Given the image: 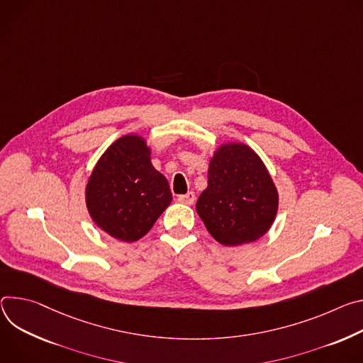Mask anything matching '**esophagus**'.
<instances>
[{"label":"esophagus","mask_w":363,"mask_h":363,"mask_svg":"<svg viewBox=\"0 0 363 363\" xmlns=\"http://www.w3.org/2000/svg\"><path fill=\"white\" fill-rule=\"evenodd\" d=\"M177 200H179L180 203H184V205H193L194 200H196V196H194L193 191H189V193H186V194H180V196L177 197Z\"/></svg>","instance_id":"1"}]
</instances>
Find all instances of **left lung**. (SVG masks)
<instances>
[{"label":"left lung","instance_id":"8db88e82","mask_svg":"<svg viewBox=\"0 0 363 363\" xmlns=\"http://www.w3.org/2000/svg\"><path fill=\"white\" fill-rule=\"evenodd\" d=\"M196 211L219 244L238 247L269 230L278 211V191L251 147L228 143L211 158L208 187L199 196Z\"/></svg>","mask_w":363,"mask_h":363}]
</instances>
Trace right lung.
I'll use <instances>...</instances> for the list:
<instances>
[{"label":"right lung","instance_id":"add662e5","mask_svg":"<svg viewBox=\"0 0 363 363\" xmlns=\"http://www.w3.org/2000/svg\"><path fill=\"white\" fill-rule=\"evenodd\" d=\"M85 199L98 228L118 240L134 242L152 228L173 196L167 179L151 164L147 141L128 134L98 160Z\"/></svg>","mask_w":363,"mask_h":363}]
</instances>
